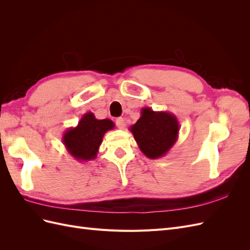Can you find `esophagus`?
Here are the masks:
<instances>
[{"instance_id": "1", "label": "esophagus", "mask_w": 250, "mask_h": 250, "mask_svg": "<svg viewBox=\"0 0 250 250\" xmlns=\"http://www.w3.org/2000/svg\"><path fill=\"white\" fill-rule=\"evenodd\" d=\"M116 124H117L119 129H123V128L125 127V120L123 118H118L116 120Z\"/></svg>"}]
</instances>
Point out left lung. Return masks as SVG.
I'll return each mask as SVG.
<instances>
[{
  "label": "left lung",
  "mask_w": 250,
  "mask_h": 250,
  "mask_svg": "<svg viewBox=\"0 0 250 250\" xmlns=\"http://www.w3.org/2000/svg\"><path fill=\"white\" fill-rule=\"evenodd\" d=\"M142 152L151 160L167 154L178 139L179 122L175 115L168 111H154L150 107L141 110V118L130 126Z\"/></svg>",
  "instance_id": "1"
}]
</instances>
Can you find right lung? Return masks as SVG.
<instances>
[{
	"instance_id": "right-lung-1",
	"label": "right lung",
	"mask_w": 250,
	"mask_h": 250,
	"mask_svg": "<svg viewBox=\"0 0 250 250\" xmlns=\"http://www.w3.org/2000/svg\"><path fill=\"white\" fill-rule=\"evenodd\" d=\"M115 128L109 119L98 120L93 112L82 116L76 127L67 128L62 135L66 151L78 162L95 160L104 134Z\"/></svg>"
}]
</instances>
